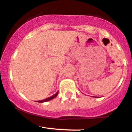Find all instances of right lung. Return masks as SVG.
<instances>
[{
	"label": "right lung",
	"instance_id": "right-lung-1",
	"mask_svg": "<svg viewBox=\"0 0 132 132\" xmlns=\"http://www.w3.org/2000/svg\"><path fill=\"white\" fill-rule=\"evenodd\" d=\"M58 92H57L56 94H55L54 95H53L52 96H51V97H49V98H46V99H44L43 100H40V101H38V102H47V101H49V100H52L53 98H56L57 96V95H58Z\"/></svg>",
	"mask_w": 132,
	"mask_h": 132
}]
</instances>
